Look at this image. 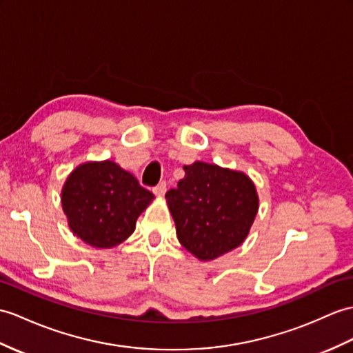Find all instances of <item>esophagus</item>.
<instances>
[{
	"label": "esophagus",
	"mask_w": 353,
	"mask_h": 353,
	"mask_svg": "<svg viewBox=\"0 0 353 353\" xmlns=\"http://www.w3.org/2000/svg\"><path fill=\"white\" fill-rule=\"evenodd\" d=\"M153 192H154V195H157V196H162L163 194L167 192V183L165 182H161L158 186H154Z\"/></svg>",
	"instance_id": "34e87169"
}]
</instances>
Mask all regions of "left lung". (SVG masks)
<instances>
[{
    "instance_id": "left-lung-1",
    "label": "left lung",
    "mask_w": 353,
    "mask_h": 353,
    "mask_svg": "<svg viewBox=\"0 0 353 353\" xmlns=\"http://www.w3.org/2000/svg\"><path fill=\"white\" fill-rule=\"evenodd\" d=\"M165 194L177 239L201 261L215 260L247 239L259 212L252 180L232 168L195 161Z\"/></svg>"
}]
</instances>
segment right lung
Here are the masks:
<instances>
[{
    "mask_svg": "<svg viewBox=\"0 0 353 353\" xmlns=\"http://www.w3.org/2000/svg\"><path fill=\"white\" fill-rule=\"evenodd\" d=\"M153 199L134 174L110 159L79 163L61 190V206L72 233L101 250L125 242Z\"/></svg>",
    "mask_w": 353,
    "mask_h": 353,
    "instance_id": "right-lung-1",
    "label": "right lung"
}]
</instances>
